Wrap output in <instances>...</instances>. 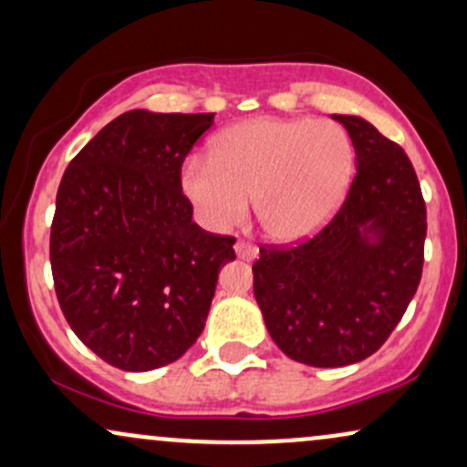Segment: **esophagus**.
I'll return each instance as SVG.
<instances>
[{"label": "esophagus", "instance_id": "34e87169", "mask_svg": "<svg viewBox=\"0 0 467 467\" xmlns=\"http://www.w3.org/2000/svg\"><path fill=\"white\" fill-rule=\"evenodd\" d=\"M234 252H237V256L244 258V261H254L258 256V250L252 244H248V241H237V244H234Z\"/></svg>", "mask_w": 467, "mask_h": 467}]
</instances>
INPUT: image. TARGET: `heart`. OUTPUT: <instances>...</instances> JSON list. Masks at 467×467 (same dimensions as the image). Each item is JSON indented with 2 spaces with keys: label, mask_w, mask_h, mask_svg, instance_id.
<instances>
[{
  "label": "heart",
  "mask_w": 467,
  "mask_h": 467,
  "mask_svg": "<svg viewBox=\"0 0 467 467\" xmlns=\"http://www.w3.org/2000/svg\"><path fill=\"white\" fill-rule=\"evenodd\" d=\"M355 161V145L339 123L261 117L219 132L209 161H191L180 184L211 230L239 223L252 198L263 233L296 244L335 215Z\"/></svg>",
  "instance_id": "heart-1"
}]
</instances>
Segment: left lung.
<instances>
[{
  "instance_id": "1",
  "label": "left lung",
  "mask_w": 467,
  "mask_h": 467,
  "mask_svg": "<svg viewBox=\"0 0 467 467\" xmlns=\"http://www.w3.org/2000/svg\"><path fill=\"white\" fill-rule=\"evenodd\" d=\"M333 119L357 151L346 202L316 237L261 248L252 265L269 335L313 368L374 355L402 319L424 265L426 206L409 156L361 117Z\"/></svg>"
}]
</instances>
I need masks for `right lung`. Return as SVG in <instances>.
<instances>
[{"instance_id": "right-lung-1", "label": "right lung", "mask_w": 467, "mask_h": 467, "mask_svg": "<svg viewBox=\"0 0 467 467\" xmlns=\"http://www.w3.org/2000/svg\"><path fill=\"white\" fill-rule=\"evenodd\" d=\"M213 112L128 110L69 162L56 193L49 261L78 339L106 363L148 372L204 330L234 239L202 230L180 170Z\"/></svg>"}]
</instances>
